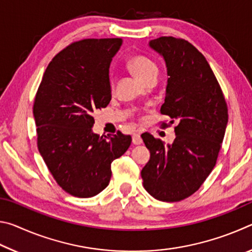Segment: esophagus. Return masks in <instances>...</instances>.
Wrapping results in <instances>:
<instances>
[{
  "instance_id": "obj_1",
  "label": "esophagus",
  "mask_w": 252,
  "mask_h": 252,
  "mask_svg": "<svg viewBox=\"0 0 252 252\" xmlns=\"http://www.w3.org/2000/svg\"><path fill=\"white\" fill-rule=\"evenodd\" d=\"M132 142H133V144H136V146L142 143L141 135H140V133H138V132H134L133 135H132Z\"/></svg>"
}]
</instances>
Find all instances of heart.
Returning a JSON list of instances; mask_svg holds the SVG:
<instances>
[{
	"label": "heart",
	"mask_w": 252,
	"mask_h": 252,
	"mask_svg": "<svg viewBox=\"0 0 252 252\" xmlns=\"http://www.w3.org/2000/svg\"><path fill=\"white\" fill-rule=\"evenodd\" d=\"M127 67L142 82L152 75H158V66L156 62L148 57H144V55H134V57H132L127 61ZM110 85L111 89L114 88L113 76L110 78Z\"/></svg>",
	"instance_id": "heart-1"
}]
</instances>
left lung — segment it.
Returning a JSON list of instances; mask_svg holds the SVG:
<instances>
[{
  "label": "left lung",
  "instance_id": "left-lung-1",
  "mask_svg": "<svg viewBox=\"0 0 252 252\" xmlns=\"http://www.w3.org/2000/svg\"><path fill=\"white\" fill-rule=\"evenodd\" d=\"M163 57L168 84L161 114L176 121V139L164 146L152 134L141 138L150 160L141 177L143 187L160 201L177 202L190 197L211 173L218 159L228 123V106L218 80L201 52L189 42L173 36L150 41Z\"/></svg>",
  "mask_w": 252,
  "mask_h": 252
}]
</instances>
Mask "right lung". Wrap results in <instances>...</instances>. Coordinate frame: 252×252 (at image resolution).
Returning a JSON list of instances; mask_svg holds the SVG:
<instances>
[{"mask_svg": "<svg viewBox=\"0 0 252 252\" xmlns=\"http://www.w3.org/2000/svg\"><path fill=\"white\" fill-rule=\"evenodd\" d=\"M121 39L73 42L49 63L33 104L37 148L65 192L90 198L108 187L111 163L131 144V135L92 132L95 110L111 101L109 67Z\"/></svg>", "mask_w": 252, "mask_h": 252, "instance_id": "right-lung-1", "label": "right lung"}]
</instances>
